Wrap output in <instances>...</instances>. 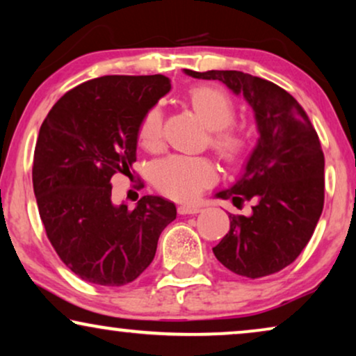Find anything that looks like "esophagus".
<instances>
[{"instance_id": "34e87169", "label": "esophagus", "mask_w": 356, "mask_h": 356, "mask_svg": "<svg viewBox=\"0 0 356 356\" xmlns=\"http://www.w3.org/2000/svg\"><path fill=\"white\" fill-rule=\"evenodd\" d=\"M201 209L197 206H179L178 207V213L179 216H191V213H199Z\"/></svg>"}]
</instances>
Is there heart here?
<instances>
[{
    "mask_svg": "<svg viewBox=\"0 0 356 356\" xmlns=\"http://www.w3.org/2000/svg\"><path fill=\"white\" fill-rule=\"evenodd\" d=\"M189 102L204 123L213 129L212 145L225 160L240 157L246 147L241 133L228 126L235 120V104L220 87L199 86L189 92ZM139 140L145 149H157L162 140V110L150 108L139 126ZM217 170L206 157L167 155L150 167V181L165 196L177 201H194L204 189L216 183Z\"/></svg>",
    "mask_w": 356,
    "mask_h": 356,
    "instance_id": "b5f03b06",
    "label": "heart"
}]
</instances>
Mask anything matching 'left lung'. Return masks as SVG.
<instances>
[{"instance_id":"left-lung-1","label":"left lung","mask_w":356,"mask_h":356,"mask_svg":"<svg viewBox=\"0 0 356 356\" xmlns=\"http://www.w3.org/2000/svg\"><path fill=\"white\" fill-rule=\"evenodd\" d=\"M196 79L220 81L252 108L257 143L243 173L216 197L250 216L230 217V232L213 254L238 275L259 279L291 264L313 236L324 206V154L308 115L274 82L241 71H191Z\"/></svg>"}]
</instances>
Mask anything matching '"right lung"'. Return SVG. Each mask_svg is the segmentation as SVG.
<instances>
[{"label":"right lung","instance_id":"1","mask_svg":"<svg viewBox=\"0 0 356 356\" xmlns=\"http://www.w3.org/2000/svg\"><path fill=\"white\" fill-rule=\"evenodd\" d=\"M172 89L168 77L102 76L66 92L38 131L32 181L47 236L82 280L121 286L152 262L177 207L144 196L111 201V177L131 173L144 115Z\"/></svg>","mask_w":356,"mask_h":356}]
</instances>
